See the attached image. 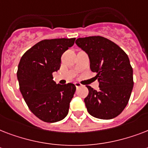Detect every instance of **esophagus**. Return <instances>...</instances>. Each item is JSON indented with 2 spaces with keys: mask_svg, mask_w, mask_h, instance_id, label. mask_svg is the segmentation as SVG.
Instances as JSON below:
<instances>
[{
  "mask_svg": "<svg viewBox=\"0 0 148 148\" xmlns=\"http://www.w3.org/2000/svg\"><path fill=\"white\" fill-rule=\"evenodd\" d=\"M74 84H75V87H76L77 88H80V87H81V84L80 83H78V82H76V83H74Z\"/></svg>",
  "mask_w": 148,
  "mask_h": 148,
  "instance_id": "obj_1",
  "label": "esophagus"
}]
</instances>
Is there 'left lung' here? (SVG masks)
<instances>
[{
    "mask_svg": "<svg viewBox=\"0 0 148 148\" xmlns=\"http://www.w3.org/2000/svg\"><path fill=\"white\" fill-rule=\"evenodd\" d=\"M88 53L90 68L97 74L99 90L87 86L84 98L91 116L99 119L114 118L124 110L133 89V69L128 56L111 40L101 36L80 38L75 41Z\"/></svg>",
    "mask_w": 148,
    "mask_h": 148,
    "instance_id": "8db88e82",
    "label": "left lung"
}]
</instances>
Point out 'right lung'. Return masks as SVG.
I'll return each mask as SVG.
<instances>
[{
    "mask_svg": "<svg viewBox=\"0 0 148 148\" xmlns=\"http://www.w3.org/2000/svg\"><path fill=\"white\" fill-rule=\"evenodd\" d=\"M74 40H43L21 58L17 72L20 90L31 112L43 121H60L68 114L76 87L71 83L57 84L53 73L60 69L61 56Z\"/></svg>",
    "mask_w": 148,
    "mask_h": 148,
    "instance_id": "obj_1",
    "label": "right lung"
}]
</instances>
